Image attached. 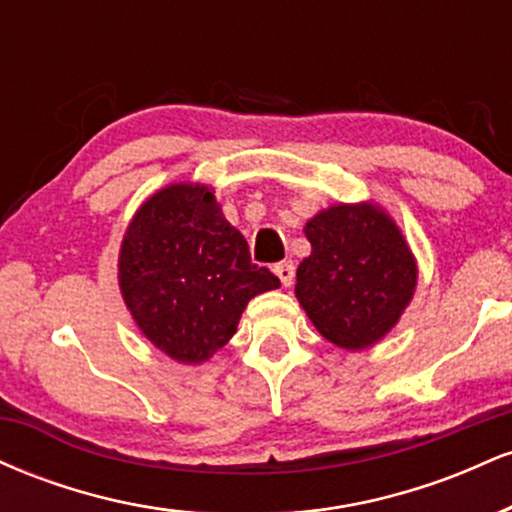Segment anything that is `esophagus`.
<instances>
[{
    "label": "esophagus",
    "mask_w": 512,
    "mask_h": 512,
    "mask_svg": "<svg viewBox=\"0 0 512 512\" xmlns=\"http://www.w3.org/2000/svg\"><path fill=\"white\" fill-rule=\"evenodd\" d=\"M274 274L279 276L281 284L291 286L293 276H296V267H293V262H279V264H274Z\"/></svg>",
    "instance_id": "obj_1"
}]
</instances>
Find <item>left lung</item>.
Here are the masks:
<instances>
[{"label":"left lung","instance_id":"obj_1","mask_svg":"<svg viewBox=\"0 0 512 512\" xmlns=\"http://www.w3.org/2000/svg\"><path fill=\"white\" fill-rule=\"evenodd\" d=\"M310 255L296 298L315 330L346 351L378 344L411 303L419 267L402 228L375 202L332 204L303 226Z\"/></svg>","mask_w":512,"mask_h":512}]
</instances>
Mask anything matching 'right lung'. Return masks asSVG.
<instances>
[{
    "mask_svg": "<svg viewBox=\"0 0 512 512\" xmlns=\"http://www.w3.org/2000/svg\"><path fill=\"white\" fill-rule=\"evenodd\" d=\"M117 284L139 332L185 366L209 361L252 298L281 286L250 262L248 243L202 182H170L137 209L120 245Z\"/></svg>",
    "mask_w": 512,
    "mask_h": 512,
    "instance_id": "add662e5",
    "label": "right lung"
}]
</instances>
